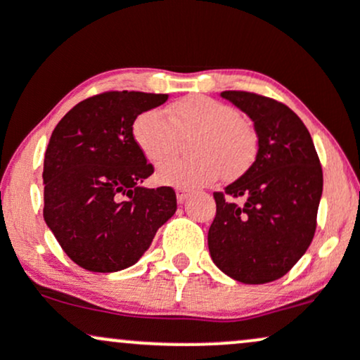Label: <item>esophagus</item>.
I'll use <instances>...</instances> for the list:
<instances>
[{
    "label": "esophagus",
    "instance_id": "34e87169",
    "mask_svg": "<svg viewBox=\"0 0 360 360\" xmlns=\"http://www.w3.org/2000/svg\"><path fill=\"white\" fill-rule=\"evenodd\" d=\"M189 194H191L189 189H184V188L176 189V196H177V201H179V203H184V201L189 198Z\"/></svg>",
    "mask_w": 360,
    "mask_h": 360
}]
</instances>
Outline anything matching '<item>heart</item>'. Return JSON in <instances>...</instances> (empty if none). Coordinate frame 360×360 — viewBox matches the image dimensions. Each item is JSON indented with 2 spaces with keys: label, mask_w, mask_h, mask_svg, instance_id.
<instances>
[{
  "label": "heart",
  "mask_w": 360,
  "mask_h": 360,
  "mask_svg": "<svg viewBox=\"0 0 360 360\" xmlns=\"http://www.w3.org/2000/svg\"><path fill=\"white\" fill-rule=\"evenodd\" d=\"M134 140L143 155L160 162L176 150L179 135L196 134L191 142L193 159H169L157 169V181L176 188H200L223 174L242 176L257 155V134L237 110L205 94H191L172 103L167 117L148 110L135 118Z\"/></svg>",
  "instance_id": "obj_1"
}]
</instances>
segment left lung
Segmentation results:
<instances>
[{
    "label": "left lung",
    "mask_w": 360,
    "mask_h": 360,
    "mask_svg": "<svg viewBox=\"0 0 360 360\" xmlns=\"http://www.w3.org/2000/svg\"><path fill=\"white\" fill-rule=\"evenodd\" d=\"M254 122V164L225 191L213 193L208 232L213 262L243 284L283 278L303 257L316 230L323 172L308 128L283 103L247 91H223ZM242 199L237 205L233 198Z\"/></svg>",
    "instance_id": "1"
}]
</instances>
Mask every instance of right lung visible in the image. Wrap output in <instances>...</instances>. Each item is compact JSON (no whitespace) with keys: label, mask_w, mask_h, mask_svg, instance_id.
<instances>
[{"label":"right lung","mask_w":360,"mask_h":360,"mask_svg":"<svg viewBox=\"0 0 360 360\" xmlns=\"http://www.w3.org/2000/svg\"><path fill=\"white\" fill-rule=\"evenodd\" d=\"M167 94L106 91L77 103L53 128L44 159V220L82 269L134 266L176 213L169 186H140L154 172L131 134L135 118Z\"/></svg>","instance_id":"obj_1"}]
</instances>
